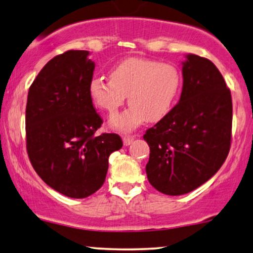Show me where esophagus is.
<instances>
[{"label":"esophagus","mask_w":253,"mask_h":253,"mask_svg":"<svg viewBox=\"0 0 253 253\" xmlns=\"http://www.w3.org/2000/svg\"><path fill=\"white\" fill-rule=\"evenodd\" d=\"M134 139L133 136H124L123 137V144L126 145V146H127V145H130L131 143H132Z\"/></svg>","instance_id":"34e87169"}]
</instances>
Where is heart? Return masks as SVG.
I'll return each mask as SVG.
<instances>
[{"label": "heart", "mask_w": 253, "mask_h": 253, "mask_svg": "<svg viewBox=\"0 0 253 253\" xmlns=\"http://www.w3.org/2000/svg\"><path fill=\"white\" fill-rule=\"evenodd\" d=\"M110 81L93 78L89 98L98 108L114 115L126 102L130 106L110 120V126L130 131L145 121L165 119L177 101L182 88V75L176 65L146 57H127L114 65Z\"/></svg>", "instance_id": "obj_1"}]
</instances>
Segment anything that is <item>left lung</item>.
<instances>
[{
  "mask_svg": "<svg viewBox=\"0 0 253 253\" xmlns=\"http://www.w3.org/2000/svg\"><path fill=\"white\" fill-rule=\"evenodd\" d=\"M185 57L178 103L144 134L150 146L148 182L169 196L185 195L209 181L230 150L229 88L210 60L195 54Z\"/></svg>",
  "mask_w": 253,
  "mask_h": 253,
  "instance_id": "8db88e82",
  "label": "left lung"
}]
</instances>
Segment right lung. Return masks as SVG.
<instances>
[{
	"instance_id": "1",
	"label": "right lung",
	"mask_w": 253,
	"mask_h": 253,
	"mask_svg": "<svg viewBox=\"0 0 253 253\" xmlns=\"http://www.w3.org/2000/svg\"><path fill=\"white\" fill-rule=\"evenodd\" d=\"M68 50L48 62L31 85L26 148L34 170L55 191L86 198L101 188L108 158L122 147L116 133L94 136L102 120L89 98L94 62Z\"/></svg>"
}]
</instances>
